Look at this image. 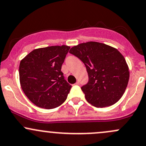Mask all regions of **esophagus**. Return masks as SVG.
<instances>
[{
	"label": "esophagus",
	"instance_id": "obj_1",
	"mask_svg": "<svg viewBox=\"0 0 146 146\" xmlns=\"http://www.w3.org/2000/svg\"><path fill=\"white\" fill-rule=\"evenodd\" d=\"M80 84V82H76V83H75V85H79Z\"/></svg>",
	"mask_w": 146,
	"mask_h": 146
}]
</instances>
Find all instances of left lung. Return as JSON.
Segmentation results:
<instances>
[{
    "label": "left lung",
    "mask_w": 146,
    "mask_h": 146,
    "mask_svg": "<svg viewBox=\"0 0 146 146\" xmlns=\"http://www.w3.org/2000/svg\"><path fill=\"white\" fill-rule=\"evenodd\" d=\"M70 52L86 68L88 81L81 88L88 103L104 108L121 98L128 84L129 72L119 51L104 43L90 41L74 46Z\"/></svg>",
    "instance_id": "8db88e82"
}]
</instances>
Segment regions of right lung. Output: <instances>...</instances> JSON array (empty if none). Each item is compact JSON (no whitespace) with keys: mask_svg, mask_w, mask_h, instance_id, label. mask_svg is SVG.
Returning a JSON list of instances; mask_svg holds the SVG:
<instances>
[{"mask_svg":"<svg viewBox=\"0 0 146 146\" xmlns=\"http://www.w3.org/2000/svg\"><path fill=\"white\" fill-rule=\"evenodd\" d=\"M70 48L56 46L35 49L20 62L21 87L36 106L53 109L67 99L72 86L64 79L61 68Z\"/></svg>","mask_w":146,"mask_h":146,"instance_id":"add662e5","label":"right lung"}]
</instances>
